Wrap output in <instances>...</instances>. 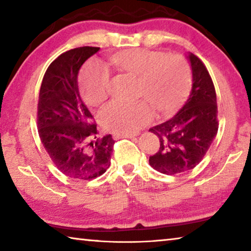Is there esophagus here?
<instances>
[{
	"label": "esophagus",
	"mask_w": 251,
	"mask_h": 251,
	"mask_svg": "<svg viewBox=\"0 0 251 251\" xmlns=\"http://www.w3.org/2000/svg\"><path fill=\"white\" fill-rule=\"evenodd\" d=\"M135 135L133 134H116L114 135V139H121V138H134Z\"/></svg>",
	"instance_id": "1"
}]
</instances>
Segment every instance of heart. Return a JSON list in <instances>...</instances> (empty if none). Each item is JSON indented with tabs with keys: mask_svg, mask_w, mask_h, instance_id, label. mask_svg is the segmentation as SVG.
I'll return each instance as SVG.
<instances>
[{
	"mask_svg": "<svg viewBox=\"0 0 251 251\" xmlns=\"http://www.w3.org/2000/svg\"><path fill=\"white\" fill-rule=\"evenodd\" d=\"M110 61L122 72L138 77V97L134 103L112 101L100 110V121L105 129L115 134H131L152 120V109L169 115L180 107L192 88V71L184 58L161 52L130 49L114 54ZM85 103L99 106L107 99L110 75L99 63L84 67L79 76Z\"/></svg>",
	"mask_w": 251,
	"mask_h": 251,
	"instance_id": "1",
	"label": "heart"
}]
</instances>
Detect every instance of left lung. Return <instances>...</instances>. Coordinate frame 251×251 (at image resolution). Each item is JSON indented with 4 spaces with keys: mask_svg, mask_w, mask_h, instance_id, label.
Wrapping results in <instances>:
<instances>
[{
    "mask_svg": "<svg viewBox=\"0 0 251 251\" xmlns=\"http://www.w3.org/2000/svg\"><path fill=\"white\" fill-rule=\"evenodd\" d=\"M193 86L188 100L171 120L151 127L160 147L150 157L157 172L175 175L188 172L201 163L217 135V97L214 83L205 65L188 53Z\"/></svg>",
    "mask_w": 251,
    "mask_h": 251,
    "instance_id": "1",
    "label": "left lung"
}]
</instances>
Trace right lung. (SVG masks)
<instances>
[{
	"label": "right lung",
	"mask_w": 251,
	"mask_h": 251,
	"mask_svg": "<svg viewBox=\"0 0 251 251\" xmlns=\"http://www.w3.org/2000/svg\"><path fill=\"white\" fill-rule=\"evenodd\" d=\"M99 50L83 46L61 54L50 63L40 90L37 125L42 144L59 171L75 179L103 175L115 143L110 134L97 137L93 116L78 91L80 67Z\"/></svg>",
	"instance_id": "add662e5"
}]
</instances>
